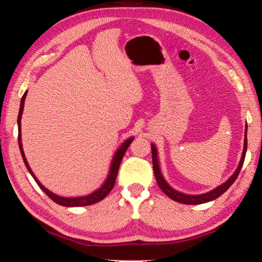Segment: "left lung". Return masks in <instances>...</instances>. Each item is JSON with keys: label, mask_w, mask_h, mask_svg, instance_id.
<instances>
[{"label": "left lung", "mask_w": 262, "mask_h": 262, "mask_svg": "<svg viewBox=\"0 0 262 262\" xmlns=\"http://www.w3.org/2000/svg\"><path fill=\"white\" fill-rule=\"evenodd\" d=\"M246 149H247V125H246V129H245V137H244V149H243L242 158H241V161H239L238 166L236 168V171L233 172V174L230 177V178L225 181V183H223L220 186H217L216 188L209 190V192L203 193V194H186V193L179 192V190L174 189L170 184L167 183L165 178H164L162 174V171H161V166H159L157 148H156V145L151 143L152 165H154L155 177H156V181L159 186V188H161L163 192L165 193L168 198L172 199L173 201L185 203V205H201V203L210 202L212 200H215V199L220 198L223 193L227 192L230 186H231L234 181H236L239 172H241V170H242L244 159H245Z\"/></svg>", "instance_id": "left-lung-1"}]
</instances>
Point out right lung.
Returning <instances> with one entry per match:
<instances>
[{"instance_id": "1", "label": "right lung", "mask_w": 262, "mask_h": 262, "mask_svg": "<svg viewBox=\"0 0 262 262\" xmlns=\"http://www.w3.org/2000/svg\"><path fill=\"white\" fill-rule=\"evenodd\" d=\"M26 95H28V91H25V94L23 95L20 99V106H19V112H18V119H17V123H18V145H19V150H20V154H21V157H23V161L25 163V166L28 168L30 174L33 177V179L35 180V183L38 184L39 187H40L45 194H47L48 198H51L53 201L57 205L60 206H63V207H83V206H90V205H94V203H97L105 199L106 195H107L111 190H112L114 183H115V179H117V176H118V171H119V166H120V163L122 161V157L125 156V154L127 151L128 147H129V144L132 143L133 141H134V136H130L128 137L127 140H125V142H122L120 144V147L117 149V151L114 152L113 157H112V161H111L110 164V168H108V173L107 177H106V179L104 180V183L101 184V186L99 188H97L94 192L90 193V194H86V195H82V196H61V195H57L55 193L51 192L50 189H47L45 186H43L40 181L38 180L37 177L34 176L33 171L31 170V167L29 165L28 161H26V157H25V154H24V150H23V143H21V127H20V120H21V114H23V110H24V103H25V98H26Z\"/></svg>"}]
</instances>
